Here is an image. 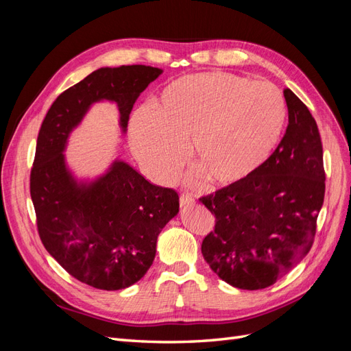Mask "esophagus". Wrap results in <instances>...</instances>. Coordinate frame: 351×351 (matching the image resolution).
<instances>
[{"label": "esophagus", "mask_w": 351, "mask_h": 351, "mask_svg": "<svg viewBox=\"0 0 351 351\" xmlns=\"http://www.w3.org/2000/svg\"><path fill=\"white\" fill-rule=\"evenodd\" d=\"M195 196L192 193H183L180 196V205L182 206H193L195 205Z\"/></svg>", "instance_id": "obj_1"}]
</instances>
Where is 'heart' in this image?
<instances>
[{
  "instance_id": "obj_1",
  "label": "heart",
  "mask_w": 351,
  "mask_h": 351,
  "mask_svg": "<svg viewBox=\"0 0 351 351\" xmlns=\"http://www.w3.org/2000/svg\"><path fill=\"white\" fill-rule=\"evenodd\" d=\"M282 93L267 82L214 71L177 79L154 110L142 108L130 124L133 151L146 174L169 183L190 159L214 184L246 182L277 147L285 124Z\"/></svg>"
}]
</instances>
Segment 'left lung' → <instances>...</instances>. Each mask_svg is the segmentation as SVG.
<instances>
[{
    "mask_svg": "<svg viewBox=\"0 0 351 351\" xmlns=\"http://www.w3.org/2000/svg\"><path fill=\"white\" fill-rule=\"evenodd\" d=\"M289 125L277 149L249 180L199 200L215 215L202 254L241 290L277 282L309 253L325 196L319 130L306 105L284 89Z\"/></svg>",
    "mask_w": 351,
    "mask_h": 351,
    "instance_id": "obj_1",
    "label": "left lung"
}]
</instances>
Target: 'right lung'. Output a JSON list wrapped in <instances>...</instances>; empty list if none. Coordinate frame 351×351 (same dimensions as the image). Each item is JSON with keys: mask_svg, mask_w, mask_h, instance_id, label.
I'll list each match as a JSON object with an SVG mask.
<instances>
[{"mask_svg": "<svg viewBox=\"0 0 351 351\" xmlns=\"http://www.w3.org/2000/svg\"><path fill=\"white\" fill-rule=\"evenodd\" d=\"M161 73L141 64L102 67L62 92L40 125L30 171L39 237L71 277L93 289L123 290L143 277L159 232L177 215L178 195L119 159L97 180L79 183L62 152L95 102L117 104L124 133L136 99Z\"/></svg>", "mask_w": 351, "mask_h": 351, "instance_id": "right-lung-1", "label": "right lung"}]
</instances>
